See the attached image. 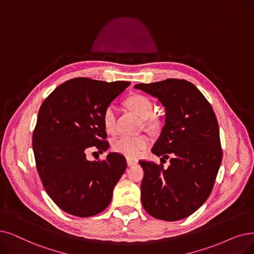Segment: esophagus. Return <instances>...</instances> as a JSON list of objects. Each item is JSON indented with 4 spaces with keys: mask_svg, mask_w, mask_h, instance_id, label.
<instances>
[{
    "mask_svg": "<svg viewBox=\"0 0 254 254\" xmlns=\"http://www.w3.org/2000/svg\"><path fill=\"white\" fill-rule=\"evenodd\" d=\"M127 166L128 167H132V166H135L137 164V160H134V159H130V158H127Z\"/></svg>",
    "mask_w": 254,
    "mask_h": 254,
    "instance_id": "esophagus-1",
    "label": "esophagus"
}]
</instances>
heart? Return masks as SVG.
Returning a JSON list of instances; mask_svg holds the SVG:
<instances>
[{
  "instance_id": "heart-1",
  "label": "heart",
  "mask_w": 254,
  "mask_h": 254,
  "mask_svg": "<svg viewBox=\"0 0 254 254\" xmlns=\"http://www.w3.org/2000/svg\"><path fill=\"white\" fill-rule=\"evenodd\" d=\"M126 105L141 119H149V124L154 123L150 116L153 113V103L143 95H133L127 99ZM103 124L108 133L117 131V116L114 105H109L103 114ZM150 145V137L147 135H121L114 140L113 148L118 153L130 158L138 157Z\"/></svg>"
}]
</instances>
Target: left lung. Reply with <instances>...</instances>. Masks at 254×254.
<instances>
[{
	"label": "left lung",
	"instance_id": "8db88e82",
	"mask_svg": "<svg viewBox=\"0 0 254 254\" xmlns=\"http://www.w3.org/2000/svg\"><path fill=\"white\" fill-rule=\"evenodd\" d=\"M134 88L158 99L165 125L152 153L170 166L139 161L144 170L141 203L159 220L178 221L195 212L210 195L222 162L219 125L208 101L187 80L167 79Z\"/></svg>",
	"mask_w": 254,
	"mask_h": 254
}]
</instances>
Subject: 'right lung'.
<instances>
[{
	"label": "right lung",
	"instance_id": "right-lung-1",
	"mask_svg": "<svg viewBox=\"0 0 254 254\" xmlns=\"http://www.w3.org/2000/svg\"><path fill=\"white\" fill-rule=\"evenodd\" d=\"M130 85L75 78L55 88L40 106L32 147L44 188L59 208L80 218L95 216L110 203L124 174L125 157L110 152L89 161L86 151L109 148L104 110Z\"/></svg>",
	"mask_w": 254,
	"mask_h": 254
}]
</instances>
